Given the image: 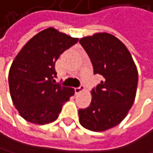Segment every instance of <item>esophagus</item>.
Masks as SVG:
<instances>
[{"instance_id":"esophagus-1","label":"esophagus","mask_w":153,"mask_h":153,"mask_svg":"<svg viewBox=\"0 0 153 153\" xmlns=\"http://www.w3.org/2000/svg\"><path fill=\"white\" fill-rule=\"evenodd\" d=\"M74 91H75V94H80L81 92H82L84 91V87L83 86H80L78 88H75Z\"/></svg>"}]
</instances>
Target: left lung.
I'll return each mask as SVG.
<instances>
[{"label": "left lung", "instance_id": "obj_1", "mask_svg": "<svg viewBox=\"0 0 153 153\" xmlns=\"http://www.w3.org/2000/svg\"><path fill=\"white\" fill-rule=\"evenodd\" d=\"M87 52L94 74L103 77L91 91V105L79 110L81 125L103 132L118 124L132 108L137 90L138 71L127 47L115 36L95 33L80 39Z\"/></svg>", "mask_w": 153, "mask_h": 153}]
</instances>
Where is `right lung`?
<instances>
[{"mask_svg": "<svg viewBox=\"0 0 153 153\" xmlns=\"http://www.w3.org/2000/svg\"><path fill=\"white\" fill-rule=\"evenodd\" d=\"M78 42L53 27L34 36L15 57L9 71L12 102L27 122L45 125L55 121L74 89L55 83L54 64L60 54Z\"/></svg>", "mask_w": 153, "mask_h": 153, "instance_id": "right-lung-1", "label": "right lung"}]
</instances>
